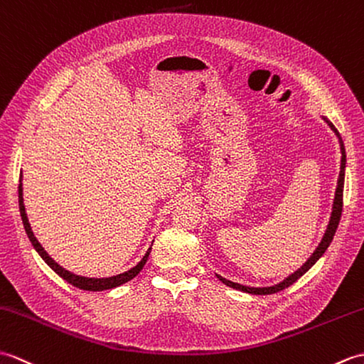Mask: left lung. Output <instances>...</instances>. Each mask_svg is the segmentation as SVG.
Instances as JSON below:
<instances>
[{
	"label": "left lung",
	"mask_w": 364,
	"mask_h": 364,
	"mask_svg": "<svg viewBox=\"0 0 364 364\" xmlns=\"http://www.w3.org/2000/svg\"><path fill=\"white\" fill-rule=\"evenodd\" d=\"M322 119L326 121V123L328 124V127L332 129V131L335 132V135L338 136V141H340V148H341V168H340V177H338V185H336V191H335V199H333V207H332V215H330V221H328V225L327 229L324 232V237H322L321 243L318 245V247L314 249V252L310 255L309 260H306L301 268H299L297 271H294L293 274H289V276L287 279H284L282 282H279V284L272 285V287H246V285H241V284H235V282L232 280H228L224 279L221 276L216 277L220 279L224 285H228L230 288H235L238 289V291H243V293H249V294H274V293H279L282 291V289L288 288L289 285H293L294 282L297 279H301L304 274L309 271L311 266L316 263L319 258L324 255V252L327 250V247L330 246V243H332V240L335 237V232L338 229V224H340V220H341V212H343V190H344V171H346V149H344V143H343V139L340 132L336 131V127L330 123V121L322 117Z\"/></svg>",
	"instance_id": "obj_1"
}]
</instances>
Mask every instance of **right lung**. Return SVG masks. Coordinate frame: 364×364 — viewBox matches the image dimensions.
Returning <instances> with one entry per match:
<instances>
[{
  "instance_id": "right-lung-1",
  "label": "right lung",
  "mask_w": 364,
  "mask_h": 364,
  "mask_svg": "<svg viewBox=\"0 0 364 364\" xmlns=\"http://www.w3.org/2000/svg\"><path fill=\"white\" fill-rule=\"evenodd\" d=\"M18 205H20V215H21V221L24 225V230L28 233V238L34 246V249L38 252V255L43 258L45 263L50 266V268L60 276L63 280H67L68 284H71L73 287L80 288V289H85V291H104V289H112V288H117L119 285L126 284V282L132 280L136 274H139L144 263L148 262V257L151 252V247L146 250V254L141 258V260L136 263L134 268H131L126 272H121L117 274V276H112V277H101V279H96V277H84V276H76V274H73L70 271H67L65 268H62L59 263H55L53 258L48 255L46 250L42 247V245L38 243L37 238L34 237V232L31 229V224L28 220V215H26V210H24V204H23V183H21V174H20V185H18Z\"/></svg>"
}]
</instances>
